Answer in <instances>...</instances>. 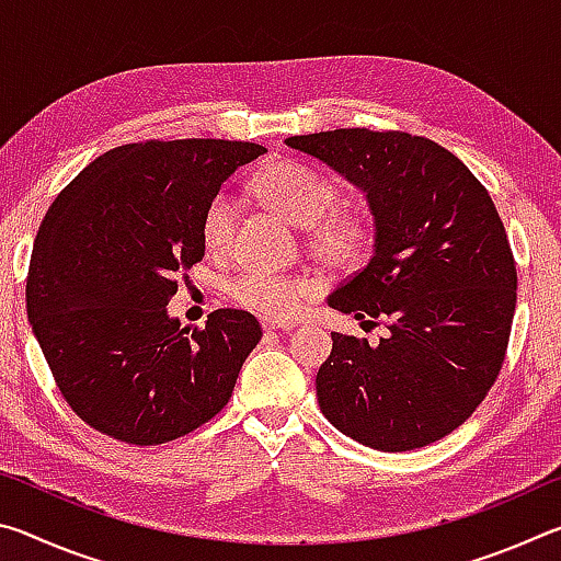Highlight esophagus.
Masks as SVG:
<instances>
[{
    "mask_svg": "<svg viewBox=\"0 0 561 561\" xmlns=\"http://www.w3.org/2000/svg\"><path fill=\"white\" fill-rule=\"evenodd\" d=\"M262 327H264V331H289V329H294L291 321H279V319H267V317L262 319Z\"/></svg>",
    "mask_w": 561,
    "mask_h": 561,
    "instance_id": "34e87169",
    "label": "esophagus"
}]
</instances>
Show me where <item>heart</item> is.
I'll list each match as a JSON object with an SVG mask.
<instances>
[{"mask_svg":"<svg viewBox=\"0 0 561 561\" xmlns=\"http://www.w3.org/2000/svg\"><path fill=\"white\" fill-rule=\"evenodd\" d=\"M254 190L291 225L309 227V250L327 270H348L364 260L374 242V220L364 210H334L339 190L317 170L297 160H274L254 178ZM234 203L215 195L201 222L207 252L222 254L232 242ZM232 299L264 317L287 319L301 309L311 284L264 270H247L230 284Z\"/></svg>","mask_w":561,"mask_h":561,"instance_id":"heart-1","label":"heart"}]
</instances>
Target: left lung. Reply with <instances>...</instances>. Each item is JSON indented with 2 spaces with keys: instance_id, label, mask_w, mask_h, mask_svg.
<instances>
[{
  "instance_id": "obj_1",
  "label": "left lung",
  "mask_w": 561,
  "mask_h": 561,
  "mask_svg": "<svg viewBox=\"0 0 561 561\" xmlns=\"http://www.w3.org/2000/svg\"><path fill=\"white\" fill-rule=\"evenodd\" d=\"M366 193L374 254L327 304L378 344L331 334L317 398L334 428L383 453L445 438L505 360L517 270L495 203L460 158L401 130L336 128L284 140Z\"/></svg>"
}]
</instances>
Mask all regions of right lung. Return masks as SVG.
I'll use <instances>...</instances> for the list:
<instances>
[{
  "instance_id": "add662e5",
  "label": "right lung",
  "mask_w": 561,
  "mask_h": 561,
  "mask_svg": "<svg viewBox=\"0 0 561 561\" xmlns=\"http://www.w3.org/2000/svg\"><path fill=\"white\" fill-rule=\"evenodd\" d=\"M267 148L185 138L128 144L66 185L36 232L26 317L54 381L93 431L160 445L222 411L262 327L215 309L205 329L168 314L178 274L205 257L207 203Z\"/></svg>"
}]
</instances>
